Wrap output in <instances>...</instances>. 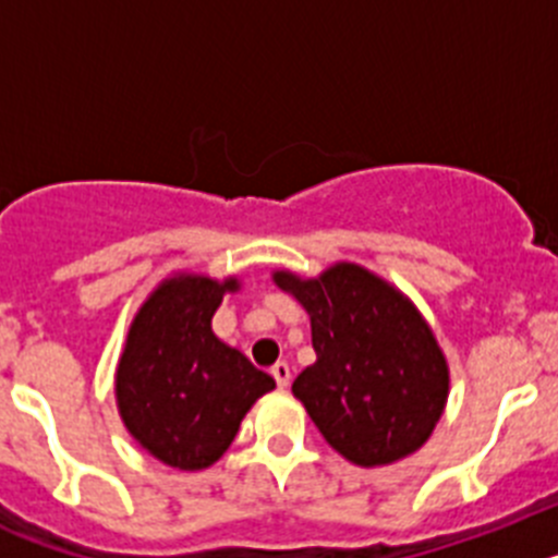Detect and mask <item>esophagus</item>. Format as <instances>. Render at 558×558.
<instances>
[{"instance_id": "34e87169", "label": "esophagus", "mask_w": 558, "mask_h": 558, "mask_svg": "<svg viewBox=\"0 0 558 558\" xmlns=\"http://www.w3.org/2000/svg\"><path fill=\"white\" fill-rule=\"evenodd\" d=\"M270 374H274L276 386H279V388H288L290 386V377H293V374H290L288 363H276V366L270 368Z\"/></svg>"}]
</instances>
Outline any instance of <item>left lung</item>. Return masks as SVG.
Returning <instances> with one entry per match:
<instances>
[{
  "label": "left lung",
  "mask_w": 558,
  "mask_h": 558,
  "mask_svg": "<svg viewBox=\"0 0 558 558\" xmlns=\"http://www.w3.org/2000/svg\"><path fill=\"white\" fill-rule=\"evenodd\" d=\"M274 282L310 315L315 363L293 397L327 445L366 470L422 450L447 408L450 366L416 304L354 263L318 276L282 268Z\"/></svg>",
  "instance_id": "left-lung-1"
}]
</instances>
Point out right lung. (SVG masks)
<instances>
[{"mask_svg": "<svg viewBox=\"0 0 558 558\" xmlns=\"http://www.w3.org/2000/svg\"><path fill=\"white\" fill-rule=\"evenodd\" d=\"M240 279L179 270L150 290L128 327L113 374L122 425L172 470L198 472L234 441L240 422L276 383L211 332V315Z\"/></svg>", "mask_w": 558, "mask_h": 558, "instance_id": "obj_1", "label": "right lung"}]
</instances>
